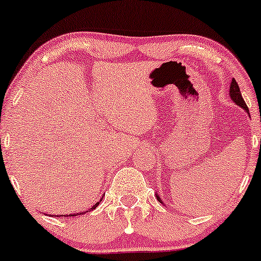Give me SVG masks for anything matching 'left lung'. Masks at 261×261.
<instances>
[{
    "label": "left lung",
    "mask_w": 261,
    "mask_h": 261,
    "mask_svg": "<svg viewBox=\"0 0 261 261\" xmlns=\"http://www.w3.org/2000/svg\"><path fill=\"white\" fill-rule=\"evenodd\" d=\"M229 95H230V98H231V100H233L234 102H236L237 105H239L240 108L242 109H244L245 111H247V113L249 114V109H248V107H247V104H245V101H244V99H243V96H242V94H240V89H239V85H238V83L236 82V79H231V83H230V88H229ZM260 145H261V141H260ZM156 198L160 200V202L162 203L163 204V202H162V199L160 198V196L159 194H156ZM165 205V204H163Z\"/></svg>",
    "instance_id": "left-lung-1"
}]
</instances>
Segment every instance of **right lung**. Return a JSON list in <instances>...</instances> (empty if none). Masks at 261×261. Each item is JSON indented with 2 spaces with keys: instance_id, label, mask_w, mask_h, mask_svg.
<instances>
[{
  "instance_id": "add662e5",
  "label": "right lung",
  "mask_w": 261,
  "mask_h": 261,
  "mask_svg": "<svg viewBox=\"0 0 261 261\" xmlns=\"http://www.w3.org/2000/svg\"><path fill=\"white\" fill-rule=\"evenodd\" d=\"M100 202H101V199H100ZM98 205H99V202L98 203H96V204H94V207L93 208H91V211H93V210H95V208L96 207H98ZM87 212H90V210H88V211H85V212H80V213H74V214H67V217H75V216H79V214H84V213H87ZM57 217H58V216H57ZM59 217H61V216H59ZM63 217V216H62Z\"/></svg>"
}]
</instances>
